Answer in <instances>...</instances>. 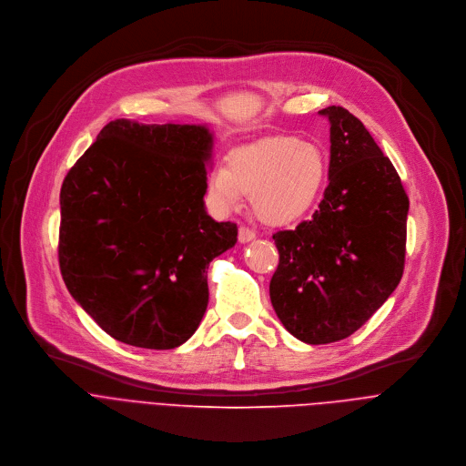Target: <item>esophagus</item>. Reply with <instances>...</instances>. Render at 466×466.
<instances>
[{"label":"esophagus","mask_w":466,"mask_h":466,"mask_svg":"<svg viewBox=\"0 0 466 466\" xmlns=\"http://www.w3.org/2000/svg\"><path fill=\"white\" fill-rule=\"evenodd\" d=\"M254 238H256L254 230H250V228H247V227H239V230H238V239H239V243H248V241H252Z\"/></svg>","instance_id":"34e87169"}]
</instances>
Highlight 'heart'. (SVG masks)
<instances>
[{"label": "heart", "instance_id": "1", "mask_svg": "<svg viewBox=\"0 0 466 466\" xmlns=\"http://www.w3.org/2000/svg\"><path fill=\"white\" fill-rule=\"evenodd\" d=\"M324 153L295 137H273L238 147L228 166L219 164L210 175V193L223 212L241 207L245 191L259 219L286 225L309 214L326 184Z\"/></svg>", "mask_w": 466, "mask_h": 466}]
</instances>
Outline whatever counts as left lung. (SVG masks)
I'll use <instances>...</instances> for the list:
<instances>
[{
	"mask_svg": "<svg viewBox=\"0 0 466 466\" xmlns=\"http://www.w3.org/2000/svg\"><path fill=\"white\" fill-rule=\"evenodd\" d=\"M329 123L324 198L309 221L273 234L280 263L271 304L308 345L352 336L400 284L410 198L365 125L343 106L319 110Z\"/></svg>",
	"mask_w": 466,
	"mask_h": 466,
	"instance_id": "1",
	"label": "left lung"
}]
</instances>
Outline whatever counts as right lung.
I'll return each instance as SVG.
<instances>
[{"instance_id":"obj_1","label":"right lung","mask_w":466,"mask_h":466,"mask_svg":"<svg viewBox=\"0 0 466 466\" xmlns=\"http://www.w3.org/2000/svg\"><path fill=\"white\" fill-rule=\"evenodd\" d=\"M214 130L119 117L66 175L58 261L76 302L125 345L186 343L208 306L207 269L238 227L205 205Z\"/></svg>"}]
</instances>
